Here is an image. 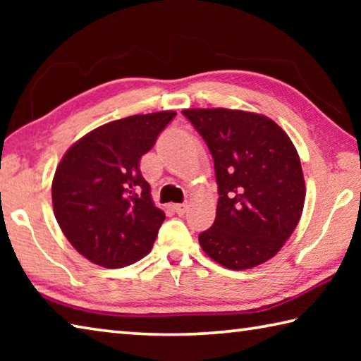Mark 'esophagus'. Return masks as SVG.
Wrapping results in <instances>:
<instances>
[{
	"instance_id": "1",
	"label": "esophagus",
	"mask_w": 361,
	"mask_h": 361,
	"mask_svg": "<svg viewBox=\"0 0 361 361\" xmlns=\"http://www.w3.org/2000/svg\"><path fill=\"white\" fill-rule=\"evenodd\" d=\"M186 209H188L186 204H175V205H173V210H175L176 213H178V215H185Z\"/></svg>"
}]
</instances>
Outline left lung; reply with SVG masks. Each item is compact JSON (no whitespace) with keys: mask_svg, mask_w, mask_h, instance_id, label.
Here are the masks:
<instances>
[{"mask_svg":"<svg viewBox=\"0 0 361 361\" xmlns=\"http://www.w3.org/2000/svg\"><path fill=\"white\" fill-rule=\"evenodd\" d=\"M215 164L216 218L199 234L213 261L243 271L276 256L301 218L305 185L298 151L272 119L239 109H183Z\"/></svg>","mask_w":361,"mask_h":361,"instance_id":"obj_1","label":"left lung"}]
</instances>
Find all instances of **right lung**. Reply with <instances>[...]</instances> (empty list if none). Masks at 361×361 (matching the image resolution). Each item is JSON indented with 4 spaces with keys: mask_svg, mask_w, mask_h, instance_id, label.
I'll return each mask as SVG.
<instances>
[{
    "mask_svg": "<svg viewBox=\"0 0 361 361\" xmlns=\"http://www.w3.org/2000/svg\"><path fill=\"white\" fill-rule=\"evenodd\" d=\"M175 111L108 122L66 151L52 181L60 229L84 258L108 269L142 259L166 219L140 172L146 154Z\"/></svg>",
    "mask_w": 361,
    "mask_h": 361,
    "instance_id": "obj_1",
    "label": "right lung"
}]
</instances>
